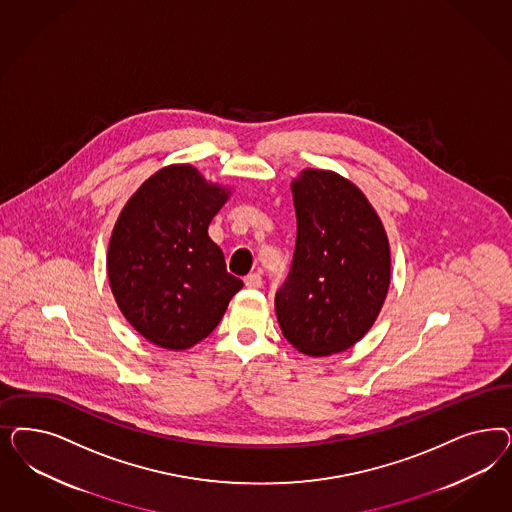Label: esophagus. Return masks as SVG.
Wrapping results in <instances>:
<instances>
[{"label": "esophagus", "instance_id": "34e87169", "mask_svg": "<svg viewBox=\"0 0 512 512\" xmlns=\"http://www.w3.org/2000/svg\"><path fill=\"white\" fill-rule=\"evenodd\" d=\"M245 284H247V288H262V277H260V273H250L245 277Z\"/></svg>", "mask_w": 512, "mask_h": 512}]
</instances>
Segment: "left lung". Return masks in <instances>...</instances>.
Listing matches in <instances>:
<instances>
[{
	"mask_svg": "<svg viewBox=\"0 0 512 512\" xmlns=\"http://www.w3.org/2000/svg\"><path fill=\"white\" fill-rule=\"evenodd\" d=\"M296 250L275 296L286 341L307 356L356 345L375 324L390 286V245L362 190L324 169L292 182Z\"/></svg>",
	"mask_w": 512,
	"mask_h": 512,
	"instance_id": "left-lung-1",
	"label": "left lung"
}]
</instances>
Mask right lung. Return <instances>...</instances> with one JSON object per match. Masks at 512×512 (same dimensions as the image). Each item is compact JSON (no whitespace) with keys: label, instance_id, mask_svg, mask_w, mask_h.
I'll list each match as a JSON object with an SVG mask.
<instances>
[{"label":"right lung","instance_id":"1","mask_svg":"<svg viewBox=\"0 0 512 512\" xmlns=\"http://www.w3.org/2000/svg\"><path fill=\"white\" fill-rule=\"evenodd\" d=\"M230 188L192 165H167L139 186L116 220L107 275L118 309L147 341L194 347L215 330L243 281L226 269L209 224Z\"/></svg>","mask_w":512,"mask_h":512}]
</instances>
